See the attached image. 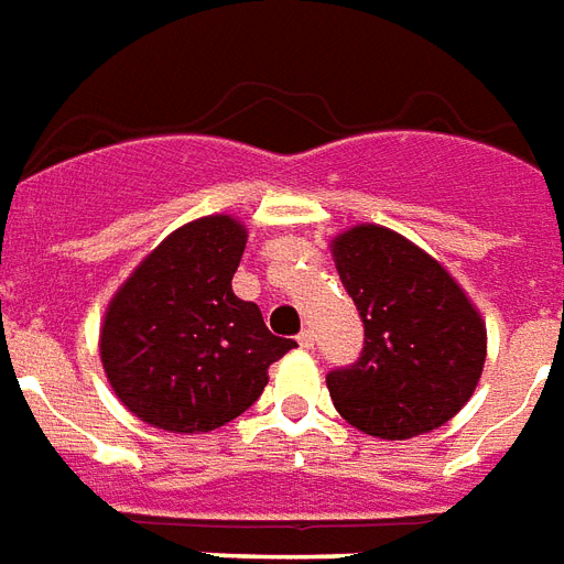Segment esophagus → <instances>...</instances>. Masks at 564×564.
I'll use <instances>...</instances> for the list:
<instances>
[{"label":"esophagus","instance_id":"34e87169","mask_svg":"<svg viewBox=\"0 0 564 564\" xmlns=\"http://www.w3.org/2000/svg\"><path fill=\"white\" fill-rule=\"evenodd\" d=\"M299 346H301V349H313V330L311 328L301 330V334H299Z\"/></svg>","mask_w":564,"mask_h":564}]
</instances>
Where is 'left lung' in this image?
Returning <instances> with one entry per match:
<instances>
[{"label":"left lung","mask_w":564,"mask_h":564,"mask_svg":"<svg viewBox=\"0 0 564 564\" xmlns=\"http://www.w3.org/2000/svg\"><path fill=\"white\" fill-rule=\"evenodd\" d=\"M339 281L364 319L358 364L328 372L339 416L381 441L453 420L479 384L485 319L453 274L397 230L355 225L330 239Z\"/></svg>","instance_id":"left-lung-1"}]
</instances>
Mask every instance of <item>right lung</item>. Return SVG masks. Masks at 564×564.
Listing matches in <instances>:
<instances>
[{
	"label": "right lung",
	"instance_id": "1",
	"mask_svg": "<svg viewBox=\"0 0 564 564\" xmlns=\"http://www.w3.org/2000/svg\"><path fill=\"white\" fill-rule=\"evenodd\" d=\"M248 230L204 215L165 236L111 295L100 360L115 397L153 429L200 435L260 399L295 339L274 337L234 281Z\"/></svg>",
	"mask_w": 564,
	"mask_h": 564
}]
</instances>
